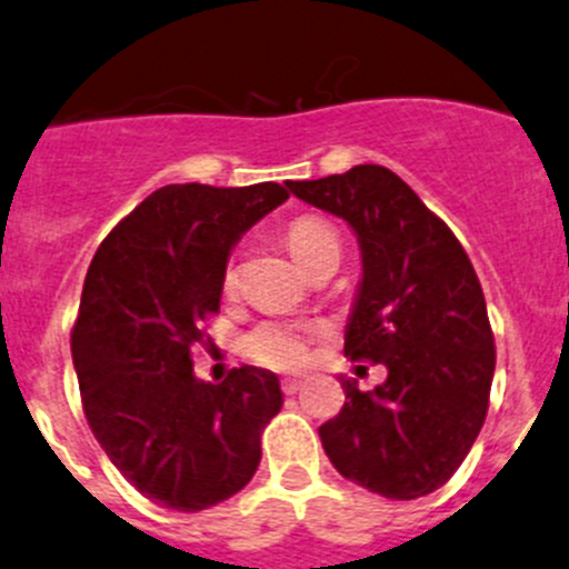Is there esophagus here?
<instances>
[{
	"mask_svg": "<svg viewBox=\"0 0 569 569\" xmlns=\"http://www.w3.org/2000/svg\"><path fill=\"white\" fill-rule=\"evenodd\" d=\"M302 386H306V383H302L300 378H283V383H280V389H283L286 395H297V391H300Z\"/></svg>",
	"mask_w": 569,
	"mask_h": 569,
	"instance_id": "1",
	"label": "esophagus"
}]
</instances>
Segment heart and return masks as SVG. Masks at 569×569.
Instances as JSON below:
<instances>
[{
    "label": "heart",
    "mask_w": 569,
    "mask_h": 569,
    "mask_svg": "<svg viewBox=\"0 0 569 569\" xmlns=\"http://www.w3.org/2000/svg\"><path fill=\"white\" fill-rule=\"evenodd\" d=\"M289 247L306 269L325 256H341L339 230L322 217H300L289 228ZM224 289L236 286V269H224ZM308 336L311 328L297 322H261L247 333L244 352L250 361L269 369H300L308 361Z\"/></svg>",
    "instance_id": "1"
}]
</instances>
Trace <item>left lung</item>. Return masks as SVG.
<instances>
[{
  "instance_id": "8db88e82",
  "label": "left lung",
  "mask_w": 569,
  "mask_h": 569,
  "mask_svg": "<svg viewBox=\"0 0 569 569\" xmlns=\"http://www.w3.org/2000/svg\"><path fill=\"white\" fill-rule=\"evenodd\" d=\"M286 186L356 230L363 278L345 356L389 369L375 391L341 378L345 408L319 428L325 453L375 495H431L467 459L489 408L495 336L476 269L391 169L363 163Z\"/></svg>"
}]
</instances>
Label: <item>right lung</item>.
<instances>
[{
	"mask_svg": "<svg viewBox=\"0 0 569 569\" xmlns=\"http://www.w3.org/2000/svg\"><path fill=\"white\" fill-rule=\"evenodd\" d=\"M289 200L280 183L163 186L99 244L71 358L82 411L116 470L172 511H202L250 483L261 433L283 406L278 375H194L202 322L219 313L228 256L244 230Z\"/></svg>",
	"mask_w": 569,
	"mask_h": 569,
	"instance_id": "right-lung-1",
	"label": "right lung"
}]
</instances>
